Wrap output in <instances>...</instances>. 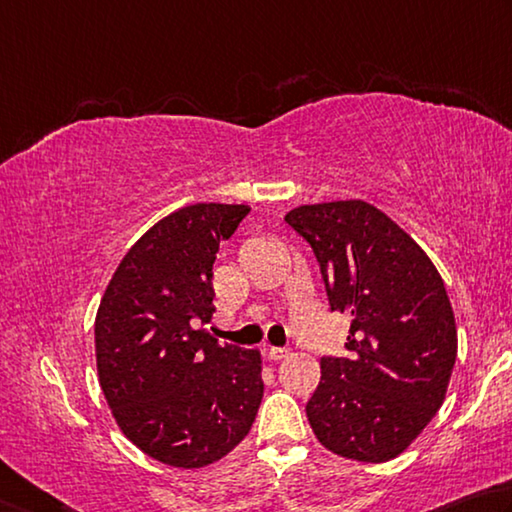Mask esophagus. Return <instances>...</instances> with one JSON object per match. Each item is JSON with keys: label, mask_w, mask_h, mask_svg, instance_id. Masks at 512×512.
<instances>
[{"label": "esophagus", "mask_w": 512, "mask_h": 512, "mask_svg": "<svg viewBox=\"0 0 512 512\" xmlns=\"http://www.w3.org/2000/svg\"><path fill=\"white\" fill-rule=\"evenodd\" d=\"M288 353H290V348H285V346H267V357H270V360H283Z\"/></svg>", "instance_id": "1"}]
</instances>
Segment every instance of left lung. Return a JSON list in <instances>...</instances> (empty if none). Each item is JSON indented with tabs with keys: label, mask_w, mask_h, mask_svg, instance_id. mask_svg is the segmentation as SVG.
Listing matches in <instances>:
<instances>
[{
	"label": "left lung",
	"mask_w": 512,
	"mask_h": 512,
	"mask_svg": "<svg viewBox=\"0 0 512 512\" xmlns=\"http://www.w3.org/2000/svg\"><path fill=\"white\" fill-rule=\"evenodd\" d=\"M285 222L315 251L330 310L353 317L348 357H321L306 405L330 452L384 463L441 409L456 324L441 274L416 240L362 200L306 204Z\"/></svg>",
	"instance_id": "obj_1"
}]
</instances>
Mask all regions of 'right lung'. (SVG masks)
Masks as SVG:
<instances>
[{"instance_id":"1","label":"right lung","mask_w":512,"mask_h":512,"mask_svg":"<svg viewBox=\"0 0 512 512\" xmlns=\"http://www.w3.org/2000/svg\"><path fill=\"white\" fill-rule=\"evenodd\" d=\"M245 204H191L134 242L96 312V366L130 441L175 468H204L249 434L263 400L261 353L206 333L213 263Z\"/></svg>"}]
</instances>
